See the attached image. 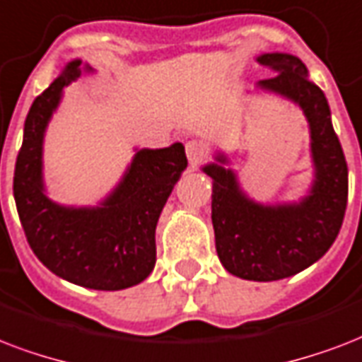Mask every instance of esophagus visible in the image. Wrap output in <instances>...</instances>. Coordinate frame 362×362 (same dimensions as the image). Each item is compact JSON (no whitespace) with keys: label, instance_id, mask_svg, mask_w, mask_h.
Masks as SVG:
<instances>
[{"label":"esophagus","instance_id":"esophagus-1","mask_svg":"<svg viewBox=\"0 0 362 362\" xmlns=\"http://www.w3.org/2000/svg\"><path fill=\"white\" fill-rule=\"evenodd\" d=\"M185 151H187V158H189L192 166L200 164V162H204L207 158V147L202 141H198V139H190L185 145Z\"/></svg>","mask_w":362,"mask_h":362}]
</instances>
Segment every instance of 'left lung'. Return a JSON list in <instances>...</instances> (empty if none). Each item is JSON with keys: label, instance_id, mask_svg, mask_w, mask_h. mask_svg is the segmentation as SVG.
Returning <instances> with one entry per match:
<instances>
[{"label": "left lung", "instance_id": "left-lung-1", "mask_svg": "<svg viewBox=\"0 0 362 362\" xmlns=\"http://www.w3.org/2000/svg\"><path fill=\"white\" fill-rule=\"evenodd\" d=\"M277 75L259 81V88L298 103L310 122L315 181L298 204L262 206L243 194L232 170L207 164L213 179L211 221L215 247L226 270L251 281H277L319 260L341 228L347 206V164L330 122L323 90L308 79L300 58L272 52L257 58ZM219 162H226L223 155Z\"/></svg>", "mask_w": 362, "mask_h": 362}]
</instances>
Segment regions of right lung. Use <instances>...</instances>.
Instances as JSON below:
<instances>
[{
  "label": "right lung",
  "mask_w": 362,
  "mask_h": 362,
  "mask_svg": "<svg viewBox=\"0 0 362 362\" xmlns=\"http://www.w3.org/2000/svg\"><path fill=\"white\" fill-rule=\"evenodd\" d=\"M81 60L33 100L16 156V209L30 247L66 281L96 291H120L141 283L156 262L155 230L173 185L187 168L181 143L137 151L119 187L98 207H66L45 194L43 136L64 86L79 79Z\"/></svg>",
  "instance_id": "right-lung-1"
}]
</instances>
